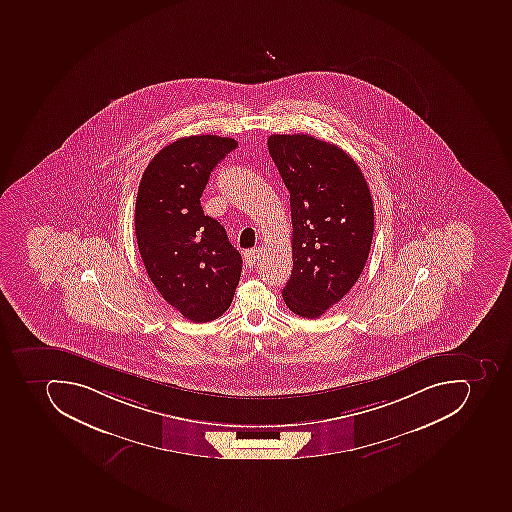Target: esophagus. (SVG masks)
Segmentation results:
<instances>
[{
  "mask_svg": "<svg viewBox=\"0 0 512 512\" xmlns=\"http://www.w3.org/2000/svg\"><path fill=\"white\" fill-rule=\"evenodd\" d=\"M258 257H260V250H247L246 254H244V262H246L247 266L252 268V266H255V263H257Z\"/></svg>",
  "mask_w": 512,
  "mask_h": 512,
  "instance_id": "34e87169",
  "label": "esophagus"
}]
</instances>
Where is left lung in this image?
Instances as JSON below:
<instances>
[{"label":"left lung","instance_id":"1","mask_svg":"<svg viewBox=\"0 0 512 512\" xmlns=\"http://www.w3.org/2000/svg\"><path fill=\"white\" fill-rule=\"evenodd\" d=\"M268 150L290 193L294 270L282 290L287 308L316 319L340 302L364 271L373 238V203L346 151L308 134H273Z\"/></svg>","mask_w":512,"mask_h":512}]
</instances>
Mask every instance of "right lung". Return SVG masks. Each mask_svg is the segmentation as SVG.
Wrapping results in <instances>:
<instances>
[{"mask_svg": "<svg viewBox=\"0 0 512 512\" xmlns=\"http://www.w3.org/2000/svg\"><path fill=\"white\" fill-rule=\"evenodd\" d=\"M236 147L220 135L175 140L151 159L137 191L135 236L148 278L196 324L230 308L241 278V254L199 201L210 172Z\"/></svg>", "mask_w": 512, "mask_h": 512, "instance_id": "1", "label": "right lung"}]
</instances>
